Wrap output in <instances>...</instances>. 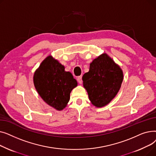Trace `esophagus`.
<instances>
[{
    "mask_svg": "<svg viewBox=\"0 0 156 156\" xmlns=\"http://www.w3.org/2000/svg\"><path fill=\"white\" fill-rule=\"evenodd\" d=\"M77 80H78V83H79L80 84H81V83H82V77H81V76H78V77L77 78Z\"/></svg>",
    "mask_w": 156,
    "mask_h": 156,
    "instance_id": "obj_1",
    "label": "esophagus"
}]
</instances>
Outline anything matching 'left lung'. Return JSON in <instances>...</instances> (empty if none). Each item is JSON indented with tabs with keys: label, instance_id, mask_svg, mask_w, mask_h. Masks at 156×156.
Masks as SVG:
<instances>
[{
	"label": "left lung",
	"instance_id": "left-lung-1",
	"mask_svg": "<svg viewBox=\"0 0 156 156\" xmlns=\"http://www.w3.org/2000/svg\"><path fill=\"white\" fill-rule=\"evenodd\" d=\"M82 80L90 101L96 107L101 108L108 104L118 94L123 74L119 66L103 54L92 61Z\"/></svg>",
	"mask_w": 156,
	"mask_h": 156
}]
</instances>
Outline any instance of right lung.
Here are the masks:
<instances>
[{
  "instance_id": "obj_1",
  "label": "right lung",
  "mask_w": 156,
  "mask_h": 156,
  "mask_svg": "<svg viewBox=\"0 0 156 156\" xmlns=\"http://www.w3.org/2000/svg\"><path fill=\"white\" fill-rule=\"evenodd\" d=\"M37 91L42 99L57 110H62L69 101L77 81L70 72L51 55L40 64L34 76Z\"/></svg>"
}]
</instances>
